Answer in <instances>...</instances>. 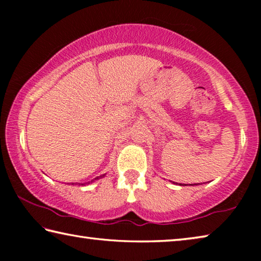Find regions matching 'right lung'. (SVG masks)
Here are the masks:
<instances>
[{"mask_svg": "<svg viewBox=\"0 0 261 261\" xmlns=\"http://www.w3.org/2000/svg\"><path fill=\"white\" fill-rule=\"evenodd\" d=\"M99 178V176H98V177H95V179H98ZM79 184H81V183H79ZM82 185H84V184H82Z\"/></svg>", "mask_w": 261, "mask_h": 261, "instance_id": "1", "label": "right lung"}]
</instances>
